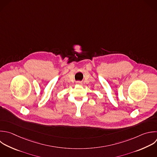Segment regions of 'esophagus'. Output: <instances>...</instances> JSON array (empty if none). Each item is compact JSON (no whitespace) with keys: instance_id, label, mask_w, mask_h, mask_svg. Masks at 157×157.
Wrapping results in <instances>:
<instances>
[{"instance_id":"1","label":"esophagus","mask_w":157,"mask_h":157,"mask_svg":"<svg viewBox=\"0 0 157 157\" xmlns=\"http://www.w3.org/2000/svg\"><path fill=\"white\" fill-rule=\"evenodd\" d=\"M76 84H77V85H82V83L81 82H80V81H78V82H76Z\"/></svg>"}]
</instances>
